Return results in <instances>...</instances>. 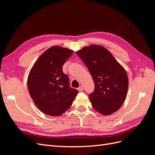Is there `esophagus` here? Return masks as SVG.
Wrapping results in <instances>:
<instances>
[{
	"label": "esophagus",
	"mask_w": 155,
	"mask_h": 155,
	"mask_svg": "<svg viewBox=\"0 0 155 155\" xmlns=\"http://www.w3.org/2000/svg\"><path fill=\"white\" fill-rule=\"evenodd\" d=\"M78 90L80 91V92H81V91H83V90H84V87L83 86V85H81L80 87H79V88H78Z\"/></svg>",
	"instance_id": "1"
}]
</instances>
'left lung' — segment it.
<instances>
[{"mask_svg": "<svg viewBox=\"0 0 155 155\" xmlns=\"http://www.w3.org/2000/svg\"><path fill=\"white\" fill-rule=\"evenodd\" d=\"M76 54L94 82V91L89 94L92 107L103 115L114 113L122 105L127 93L129 79L125 70L101 45L85 46Z\"/></svg>", "mask_w": 155, "mask_h": 155, "instance_id": "8db88e82", "label": "left lung"}]
</instances>
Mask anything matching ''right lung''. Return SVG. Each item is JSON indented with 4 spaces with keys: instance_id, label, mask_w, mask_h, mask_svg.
<instances>
[{
    "instance_id": "right-lung-1",
    "label": "right lung",
    "mask_w": 155,
    "mask_h": 155,
    "mask_svg": "<svg viewBox=\"0 0 155 155\" xmlns=\"http://www.w3.org/2000/svg\"><path fill=\"white\" fill-rule=\"evenodd\" d=\"M74 51L51 46L42 54L28 77V88L35 105L43 113L59 116L72 105L78 91L69 86L63 66Z\"/></svg>"
}]
</instances>
